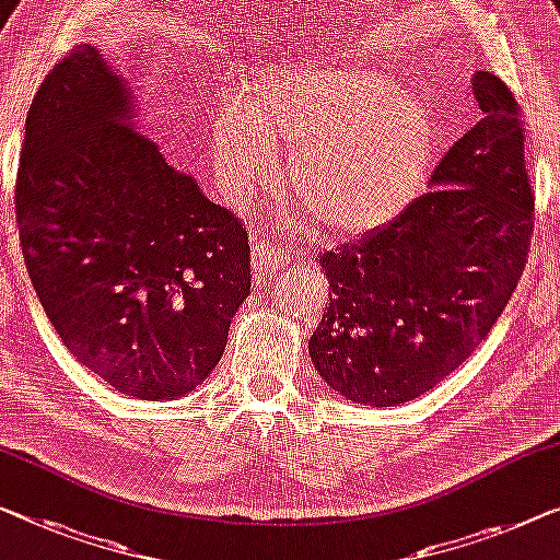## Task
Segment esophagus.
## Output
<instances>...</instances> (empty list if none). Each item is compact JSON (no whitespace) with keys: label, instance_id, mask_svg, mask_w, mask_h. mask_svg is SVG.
<instances>
[{"label":"esophagus","instance_id":"esophagus-1","mask_svg":"<svg viewBox=\"0 0 560 560\" xmlns=\"http://www.w3.org/2000/svg\"><path fill=\"white\" fill-rule=\"evenodd\" d=\"M289 261H291V254L287 248H281L277 244H266V241H256L254 244L252 264H254L256 277H271V273L281 271Z\"/></svg>","mask_w":560,"mask_h":560}]
</instances>
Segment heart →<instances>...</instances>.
<instances>
[{"label":"heart","instance_id":"b5f03b06","mask_svg":"<svg viewBox=\"0 0 560 560\" xmlns=\"http://www.w3.org/2000/svg\"><path fill=\"white\" fill-rule=\"evenodd\" d=\"M213 155L236 196L279 183L273 145L308 221L331 238L385 229L412 203L435 155L430 107L395 74L339 60L283 65L213 120Z\"/></svg>","mask_w":560,"mask_h":560}]
</instances>
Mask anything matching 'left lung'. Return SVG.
Segmentation results:
<instances>
[{
  "label": "left lung",
  "instance_id": "8db88e82",
  "mask_svg": "<svg viewBox=\"0 0 560 560\" xmlns=\"http://www.w3.org/2000/svg\"><path fill=\"white\" fill-rule=\"evenodd\" d=\"M472 95L482 118L442 155L428 194L319 258L329 306L308 354L354 405H405L455 372L525 269L533 194L518 103L490 72H475Z\"/></svg>",
  "mask_w": 560,
  "mask_h": 560
}]
</instances>
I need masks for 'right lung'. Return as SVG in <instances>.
Returning <instances> with one entry per match:
<instances>
[{"instance_id": "1", "label": "right lung", "mask_w": 560, "mask_h": 560, "mask_svg": "<svg viewBox=\"0 0 560 560\" xmlns=\"http://www.w3.org/2000/svg\"><path fill=\"white\" fill-rule=\"evenodd\" d=\"M136 97L93 45L32 100L16 226L62 345L122 395L175 399L221 362L252 291L246 226L136 125Z\"/></svg>"}]
</instances>
